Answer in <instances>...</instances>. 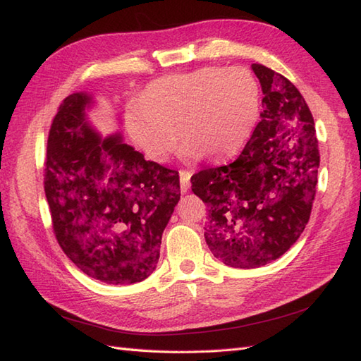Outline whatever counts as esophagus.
Returning a JSON list of instances; mask_svg holds the SVG:
<instances>
[{
	"label": "esophagus",
	"mask_w": 361,
	"mask_h": 361,
	"mask_svg": "<svg viewBox=\"0 0 361 361\" xmlns=\"http://www.w3.org/2000/svg\"><path fill=\"white\" fill-rule=\"evenodd\" d=\"M190 173L189 171H181L180 172V188H181V192L186 194L189 188H190Z\"/></svg>",
	"instance_id": "esophagus-1"
}]
</instances>
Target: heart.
<instances>
[{
	"label": "heart",
	"instance_id": "obj_1",
	"mask_svg": "<svg viewBox=\"0 0 361 361\" xmlns=\"http://www.w3.org/2000/svg\"><path fill=\"white\" fill-rule=\"evenodd\" d=\"M260 118V88L245 68H200L161 78L128 105L126 127L145 158L164 164L181 147L185 161L235 157ZM182 133H179V130Z\"/></svg>",
	"mask_w": 361,
	"mask_h": 361
}]
</instances>
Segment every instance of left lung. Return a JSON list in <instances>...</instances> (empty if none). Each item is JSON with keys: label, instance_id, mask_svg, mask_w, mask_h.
I'll use <instances>...</instances> for the list:
<instances>
[{"label": "left lung", "instance_id": "8db88e82", "mask_svg": "<svg viewBox=\"0 0 361 361\" xmlns=\"http://www.w3.org/2000/svg\"><path fill=\"white\" fill-rule=\"evenodd\" d=\"M262 87L260 122L235 161L192 175V192L208 204L204 240L214 257L257 268L281 257L310 219L319 152L315 122L288 79L252 63Z\"/></svg>", "mask_w": 361, "mask_h": 361}]
</instances>
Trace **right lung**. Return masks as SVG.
Returning <instances> with one entry per match:
<instances>
[{"mask_svg":"<svg viewBox=\"0 0 361 361\" xmlns=\"http://www.w3.org/2000/svg\"><path fill=\"white\" fill-rule=\"evenodd\" d=\"M93 96L60 105L46 149L44 192L57 242L73 264L105 283L153 273L164 228L180 200V176L90 124Z\"/></svg>","mask_w":361,"mask_h":361,"instance_id":"right-lung-1","label":"right lung"}]
</instances>
